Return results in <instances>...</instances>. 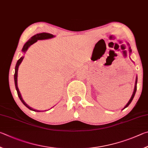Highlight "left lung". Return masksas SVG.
I'll return each instance as SVG.
<instances>
[{"label": "left lung", "mask_w": 148, "mask_h": 148, "mask_svg": "<svg viewBox=\"0 0 148 148\" xmlns=\"http://www.w3.org/2000/svg\"><path fill=\"white\" fill-rule=\"evenodd\" d=\"M129 51L131 52V48H130V47H129ZM136 84H137V77H136V82H135V86H134V89L133 94V95H132V96H131V99H130V100L129 101V102L127 103V105H125V107L123 108V109H124V108H125L127 107L128 106H129V105H130V103H131L132 101H133V98H134V95H135V93H136Z\"/></svg>", "instance_id": "left-lung-1"}]
</instances>
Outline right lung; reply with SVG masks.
I'll return each instance as SVG.
<instances>
[{
  "label": "right lung",
  "instance_id": "obj_1",
  "mask_svg": "<svg viewBox=\"0 0 148 148\" xmlns=\"http://www.w3.org/2000/svg\"><path fill=\"white\" fill-rule=\"evenodd\" d=\"M54 36L51 34H48V33H40V34H37L34 35V36H32V38H31L30 40H28L27 43H26L24 46H23V49L22 51L23 52H24V53H25L26 51H27V50L28 49V48L29 47L32 45L33 43H34L35 42H36L38 40H46V39H49V38H53ZM23 58H24V57L22 56L21 58L20 59L18 60V61L17 62L16 64V66H15V74H14V81H15V88H16V90H17V95L18 96H19L20 100L21 101V102L24 104L26 107H27L28 108H29L30 110H33V111H35V112H40V110H34L33 109V108H32L31 107H30L29 106H28L27 103H25V102L23 101V98L21 97V94H20V92L19 90V88H18L17 87V71H18V68H19V66L20 64L21 63V62L23 61Z\"/></svg>",
  "mask_w": 148,
  "mask_h": 148
}]
</instances>
